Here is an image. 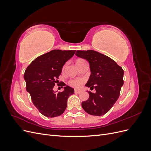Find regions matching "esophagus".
I'll return each mask as SVG.
<instances>
[{
	"label": "esophagus",
	"instance_id": "34e87169",
	"mask_svg": "<svg viewBox=\"0 0 151 151\" xmlns=\"http://www.w3.org/2000/svg\"><path fill=\"white\" fill-rule=\"evenodd\" d=\"M82 92L81 90H78V89H74V93L76 94H79Z\"/></svg>",
	"mask_w": 151,
	"mask_h": 151
}]
</instances>
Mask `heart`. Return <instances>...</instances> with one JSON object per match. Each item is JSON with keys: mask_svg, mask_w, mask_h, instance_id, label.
<instances>
[{"mask_svg": "<svg viewBox=\"0 0 151 151\" xmlns=\"http://www.w3.org/2000/svg\"><path fill=\"white\" fill-rule=\"evenodd\" d=\"M78 60H81V59ZM84 82L85 79L84 78H74L69 80V81H68V84L73 87V88H79L82 84H84Z\"/></svg>", "mask_w": 151, "mask_h": 151, "instance_id": "obj_1", "label": "heart"}]
</instances>
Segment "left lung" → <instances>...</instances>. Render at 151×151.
<instances>
[{
    "label": "left lung",
    "mask_w": 151,
    "mask_h": 151,
    "mask_svg": "<svg viewBox=\"0 0 151 151\" xmlns=\"http://www.w3.org/2000/svg\"><path fill=\"white\" fill-rule=\"evenodd\" d=\"M76 55L89 62L91 74L86 86L96 90L95 93L88 91L89 98L82 103V107L89 115H103L119 98L123 68L111 58L94 50H77Z\"/></svg>",
    "instance_id": "obj_1"
}]
</instances>
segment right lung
Returning <instances> with one entry per match:
<instances>
[{"instance_id":"right-lung-1","label":"right lung","mask_w":151,"mask_h":151,"mask_svg":"<svg viewBox=\"0 0 151 151\" xmlns=\"http://www.w3.org/2000/svg\"><path fill=\"white\" fill-rule=\"evenodd\" d=\"M75 52L76 50H52L35 58L25 70L26 91L36 108L45 116L61 115L66 109L67 99L74 93V89L65 86L63 83L60 85L62 88L65 86L62 92H54L53 88L58 82L63 65Z\"/></svg>"}]
</instances>
